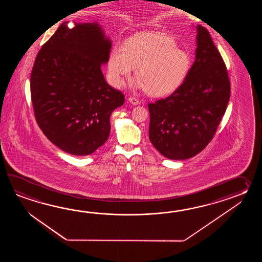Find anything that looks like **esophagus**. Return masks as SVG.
I'll list each match as a JSON object with an SVG mask.
<instances>
[{
  "label": "esophagus",
  "instance_id": "1",
  "mask_svg": "<svg viewBox=\"0 0 262 262\" xmlns=\"http://www.w3.org/2000/svg\"><path fill=\"white\" fill-rule=\"evenodd\" d=\"M128 101L132 104V105H139V99L137 97H134V96H130L128 98Z\"/></svg>",
  "mask_w": 262,
  "mask_h": 262
}]
</instances>
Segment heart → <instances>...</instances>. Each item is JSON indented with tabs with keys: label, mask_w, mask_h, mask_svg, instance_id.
<instances>
[{
	"label": "heart",
	"mask_w": 262,
	"mask_h": 262,
	"mask_svg": "<svg viewBox=\"0 0 262 262\" xmlns=\"http://www.w3.org/2000/svg\"><path fill=\"white\" fill-rule=\"evenodd\" d=\"M107 68L114 87H123L136 68L134 86L152 96H164L183 83L189 71L190 58L167 34L146 33L127 40L123 47L114 46Z\"/></svg>",
	"instance_id": "heart-1"
}]
</instances>
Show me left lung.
<instances>
[{
    "label": "left lung",
    "mask_w": 262,
    "mask_h": 262,
    "mask_svg": "<svg viewBox=\"0 0 262 262\" xmlns=\"http://www.w3.org/2000/svg\"><path fill=\"white\" fill-rule=\"evenodd\" d=\"M195 59L184 82L165 99L150 103L149 138L161 155L188 159L212 140L226 112L230 82L208 30L196 26Z\"/></svg>",
    "instance_id": "left-lung-1"
}]
</instances>
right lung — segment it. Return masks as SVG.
I'll return each instance as SVG.
<instances>
[{
  "mask_svg": "<svg viewBox=\"0 0 262 262\" xmlns=\"http://www.w3.org/2000/svg\"><path fill=\"white\" fill-rule=\"evenodd\" d=\"M112 41L98 23H61L45 43L31 73V97L40 129L73 156H88L111 133V114L124 95L106 83L101 66Z\"/></svg>",
  "mask_w": 262,
  "mask_h": 262,
  "instance_id": "right-lung-1",
  "label": "right lung"
}]
</instances>
